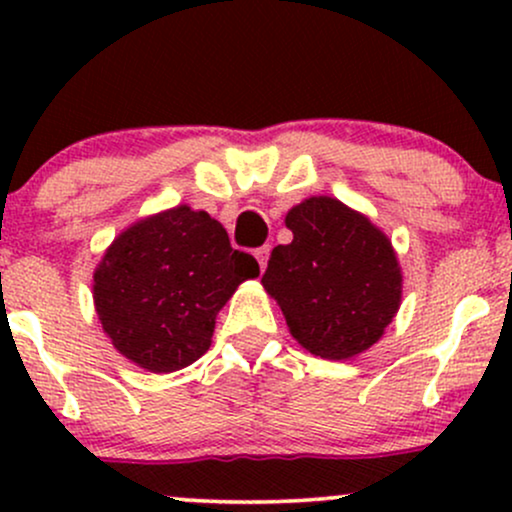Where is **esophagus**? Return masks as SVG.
<instances>
[{"label":"esophagus","mask_w":512,"mask_h":512,"mask_svg":"<svg viewBox=\"0 0 512 512\" xmlns=\"http://www.w3.org/2000/svg\"><path fill=\"white\" fill-rule=\"evenodd\" d=\"M255 260H257V264H260V269L264 272V267H267V262H269V245H262V248L255 250Z\"/></svg>","instance_id":"esophagus-1"}]
</instances>
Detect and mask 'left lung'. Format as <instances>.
Wrapping results in <instances>:
<instances>
[{"mask_svg": "<svg viewBox=\"0 0 512 512\" xmlns=\"http://www.w3.org/2000/svg\"><path fill=\"white\" fill-rule=\"evenodd\" d=\"M289 245H276L262 286L310 354L346 361L385 334L402 305V267L392 240L334 197L289 209Z\"/></svg>", "mask_w": 512, "mask_h": 512, "instance_id": "1", "label": "left lung"}]
</instances>
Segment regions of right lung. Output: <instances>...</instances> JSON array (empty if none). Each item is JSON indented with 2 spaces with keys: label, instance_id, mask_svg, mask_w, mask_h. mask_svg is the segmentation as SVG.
Segmentation results:
<instances>
[{
  "label": "right lung",
  "instance_id": "obj_1",
  "mask_svg": "<svg viewBox=\"0 0 512 512\" xmlns=\"http://www.w3.org/2000/svg\"><path fill=\"white\" fill-rule=\"evenodd\" d=\"M260 276L226 228L187 204L134 221L93 272V305L110 342L149 373H173L207 354L216 315Z\"/></svg>",
  "mask_w": 512,
  "mask_h": 512
}]
</instances>
